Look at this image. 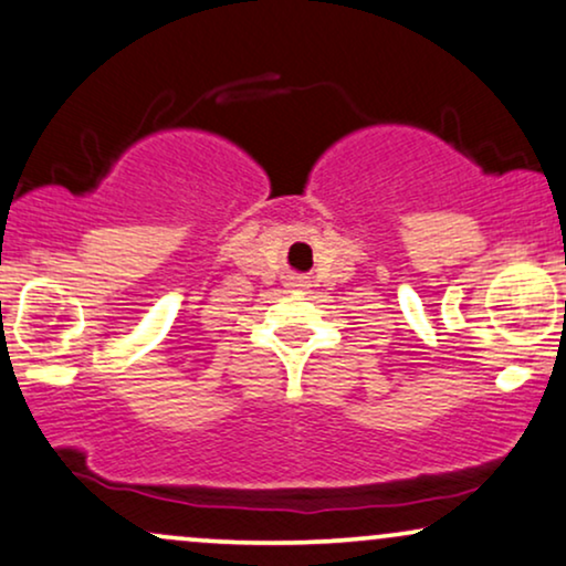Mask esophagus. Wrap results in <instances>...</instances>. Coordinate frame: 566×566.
<instances>
[{
    "instance_id": "1",
    "label": "esophagus",
    "mask_w": 566,
    "mask_h": 566,
    "mask_svg": "<svg viewBox=\"0 0 566 566\" xmlns=\"http://www.w3.org/2000/svg\"><path fill=\"white\" fill-rule=\"evenodd\" d=\"M292 287H303V284L301 282H292Z\"/></svg>"
}]
</instances>
